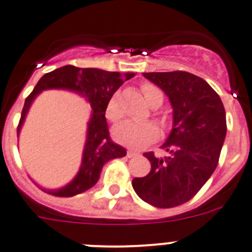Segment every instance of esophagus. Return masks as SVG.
I'll list each match as a JSON object with an SVG mask.
<instances>
[{
  "instance_id": "obj_1",
  "label": "esophagus",
  "mask_w": 252,
  "mask_h": 252,
  "mask_svg": "<svg viewBox=\"0 0 252 252\" xmlns=\"http://www.w3.org/2000/svg\"><path fill=\"white\" fill-rule=\"evenodd\" d=\"M126 155H127V158H132V157H136L137 153H136V151H133V150H128Z\"/></svg>"
}]
</instances>
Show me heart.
I'll return each instance as SVG.
<instances>
[{
    "instance_id": "heart-1",
    "label": "heart",
    "mask_w": 252,
    "mask_h": 252,
    "mask_svg": "<svg viewBox=\"0 0 252 252\" xmlns=\"http://www.w3.org/2000/svg\"><path fill=\"white\" fill-rule=\"evenodd\" d=\"M144 98L149 104H160L162 102V93L153 83H142L140 87ZM124 115L119 93H115L106 107V116L111 122H117ZM113 136L119 142L130 148H145L159 136V130L153 122L125 121L113 128Z\"/></svg>"
}]
</instances>
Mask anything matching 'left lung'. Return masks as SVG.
I'll return each mask as SVG.
<instances>
[{
    "mask_svg": "<svg viewBox=\"0 0 252 252\" xmlns=\"http://www.w3.org/2000/svg\"><path fill=\"white\" fill-rule=\"evenodd\" d=\"M159 86L173 106V130L161 149L144 157L149 174L133 178L132 188L142 201L158 208H173L190 201L217 168L226 137V112L220 95L192 73H144Z\"/></svg>",
    "mask_w": 252,
    "mask_h": 252,
    "instance_id": "left-lung-1",
    "label": "left lung"
}]
</instances>
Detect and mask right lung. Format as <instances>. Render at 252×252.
<instances>
[{
  "mask_svg": "<svg viewBox=\"0 0 252 252\" xmlns=\"http://www.w3.org/2000/svg\"><path fill=\"white\" fill-rule=\"evenodd\" d=\"M135 77V73L106 72L95 68H77L65 65L58 68L41 77L34 91L26 97L22 108L21 119L17 125V136L20 127L25 120L31 102L43 90L63 88L81 93L90 101L93 115L88 124L87 142L84 146L83 160L79 173L72 183L59 190H44L55 197H73L92 188L98 182L99 174L107 161L124 158L126 150L112 141L106 122V107L113 93L119 90L125 81Z\"/></svg>",
  "mask_w": 252,
  "mask_h": 252,
  "instance_id": "add662e5",
  "label": "right lung"
}]
</instances>
